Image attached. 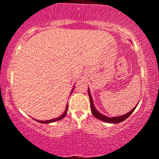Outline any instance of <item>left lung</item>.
I'll list each match as a JSON object with an SVG mask.
<instances>
[{"label":"left lung","instance_id":"8db88e82","mask_svg":"<svg viewBox=\"0 0 159 159\" xmlns=\"http://www.w3.org/2000/svg\"><path fill=\"white\" fill-rule=\"evenodd\" d=\"M88 94H89V96H90V107H91V111H92L93 115L95 117L97 118V119L102 120V121L106 122V123H121V122H123V120L127 119V118L129 117V116L132 114V112L134 110H135V107H137V105H137L136 106L134 107V108L132 109V111H129V113H127V114H125V115H123V116H116V117H107V116H104V115L100 114V113L98 112V111H97V110H96V108H95V107L93 105V102L92 97H91V95H90V90H89V89H88Z\"/></svg>","mask_w":159,"mask_h":159}]
</instances>
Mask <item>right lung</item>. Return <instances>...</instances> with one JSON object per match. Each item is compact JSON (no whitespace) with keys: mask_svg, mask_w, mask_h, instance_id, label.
Here are the masks:
<instances>
[{"mask_svg":"<svg viewBox=\"0 0 159 159\" xmlns=\"http://www.w3.org/2000/svg\"><path fill=\"white\" fill-rule=\"evenodd\" d=\"M67 110H68V105H67L65 112L63 113V114H62L61 116H59V117L55 118V119H53V120H47V121H40V120H36V121L39 122V123H53V122L58 121V120H60L63 119V118H64V116H66V113H67Z\"/></svg>","mask_w":159,"mask_h":159,"instance_id":"right-lung-1","label":"right lung"}]
</instances>
